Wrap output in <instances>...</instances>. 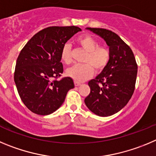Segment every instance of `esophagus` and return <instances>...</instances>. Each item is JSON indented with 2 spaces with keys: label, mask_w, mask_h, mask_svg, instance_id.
<instances>
[{
  "label": "esophagus",
  "mask_w": 156,
  "mask_h": 156,
  "mask_svg": "<svg viewBox=\"0 0 156 156\" xmlns=\"http://www.w3.org/2000/svg\"><path fill=\"white\" fill-rule=\"evenodd\" d=\"M80 85H81V82H79V81H75V86H79Z\"/></svg>",
  "instance_id": "obj_1"
}]
</instances>
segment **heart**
<instances>
[{
  "label": "heart",
  "mask_w": 156,
  "mask_h": 156,
  "mask_svg": "<svg viewBox=\"0 0 156 156\" xmlns=\"http://www.w3.org/2000/svg\"><path fill=\"white\" fill-rule=\"evenodd\" d=\"M77 43L82 50L87 52L82 62L85 64L75 65L67 71V75L77 81H84L90 78L95 70L100 72L109 64L111 53L109 47L99 45V41L89 35L80 36ZM61 60L64 63L69 64L72 62L71 47L65 44L61 50Z\"/></svg>",
  "instance_id": "1"
}]
</instances>
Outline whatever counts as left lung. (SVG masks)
<instances>
[{"label":"left lung","mask_w":156,"mask_h":156,"mask_svg":"<svg viewBox=\"0 0 156 156\" xmlns=\"http://www.w3.org/2000/svg\"><path fill=\"white\" fill-rule=\"evenodd\" d=\"M88 29L104 39L111 57L102 73L88 82L90 93L85 99V103L98 116H111L124 107L132 96L137 64L131 49L118 35L106 29Z\"/></svg>","instance_id":"1"}]
</instances>
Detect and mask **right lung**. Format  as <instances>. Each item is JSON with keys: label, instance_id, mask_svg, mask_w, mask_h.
<instances>
[{"label": "right lung", "instance_id": "add662e5", "mask_svg": "<svg viewBox=\"0 0 156 156\" xmlns=\"http://www.w3.org/2000/svg\"><path fill=\"white\" fill-rule=\"evenodd\" d=\"M79 31V27L74 26L46 28L35 34L21 50L14 80L21 99L33 113H54L75 87L70 77L57 79L64 71L61 62L63 47Z\"/></svg>", "mask_w": 156, "mask_h": 156}]
</instances>
